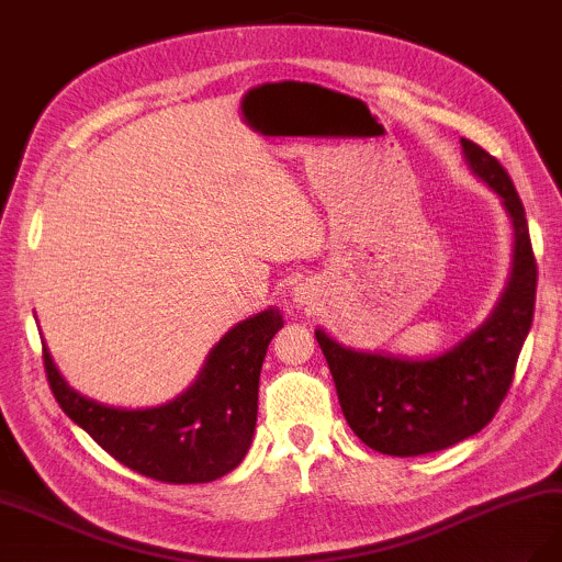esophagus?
Here are the masks:
<instances>
[{"label": "esophagus", "instance_id": "1", "mask_svg": "<svg viewBox=\"0 0 562 562\" xmlns=\"http://www.w3.org/2000/svg\"><path fill=\"white\" fill-rule=\"evenodd\" d=\"M294 299H296V303H301V305H310V303H313V292H310V286L299 284V286L294 289Z\"/></svg>", "mask_w": 562, "mask_h": 562}]
</instances>
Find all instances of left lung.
<instances>
[{
    "label": "left lung",
    "instance_id": "obj_1",
    "mask_svg": "<svg viewBox=\"0 0 562 562\" xmlns=\"http://www.w3.org/2000/svg\"><path fill=\"white\" fill-rule=\"evenodd\" d=\"M461 148L514 226L512 273L488 319L440 357L424 359L351 349L315 330L349 428L370 449L403 459L459 445L495 417L535 315L537 263L524 203L501 161L468 138Z\"/></svg>",
    "mask_w": 562,
    "mask_h": 562
}]
</instances>
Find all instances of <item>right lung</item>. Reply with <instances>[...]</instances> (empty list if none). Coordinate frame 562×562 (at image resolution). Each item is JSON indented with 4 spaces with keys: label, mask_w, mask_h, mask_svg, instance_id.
Masks as SVG:
<instances>
[{
    "label": "right lung",
    "mask_w": 562,
    "mask_h": 562,
    "mask_svg": "<svg viewBox=\"0 0 562 562\" xmlns=\"http://www.w3.org/2000/svg\"><path fill=\"white\" fill-rule=\"evenodd\" d=\"M284 326L278 307L238 322L205 357L192 386L145 409L103 405L71 389L44 342L53 396L115 461L166 484H205L232 472L252 445L268 342Z\"/></svg>",
    "instance_id": "add662e5"
}]
</instances>
